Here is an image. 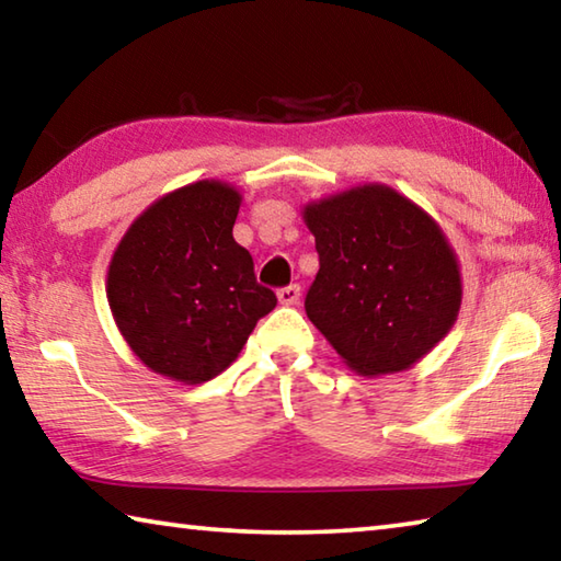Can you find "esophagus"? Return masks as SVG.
I'll return each mask as SVG.
<instances>
[{
  "label": "esophagus",
  "instance_id": "34e87169",
  "mask_svg": "<svg viewBox=\"0 0 561 561\" xmlns=\"http://www.w3.org/2000/svg\"><path fill=\"white\" fill-rule=\"evenodd\" d=\"M299 297H301L299 284H289V287H282L277 291V299L279 304H284V307H294V304H299Z\"/></svg>",
  "mask_w": 561,
  "mask_h": 561
}]
</instances>
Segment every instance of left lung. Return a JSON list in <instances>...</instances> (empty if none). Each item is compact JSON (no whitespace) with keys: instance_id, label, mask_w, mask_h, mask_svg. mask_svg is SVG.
Masks as SVG:
<instances>
[{"instance_id":"1","label":"left lung","mask_w":561,"mask_h":561,"mask_svg":"<svg viewBox=\"0 0 561 561\" xmlns=\"http://www.w3.org/2000/svg\"><path fill=\"white\" fill-rule=\"evenodd\" d=\"M319 252L304 309L358 376L411 368L448 334L462 284L438 222L388 185L304 207Z\"/></svg>"}]
</instances>
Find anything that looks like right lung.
Segmentation results:
<instances>
[{
  "label": "right lung",
  "mask_w": 561,
  "mask_h": 561,
  "mask_svg": "<svg viewBox=\"0 0 561 561\" xmlns=\"http://www.w3.org/2000/svg\"><path fill=\"white\" fill-rule=\"evenodd\" d=\"M242 195L220 180L173 190L136 217L108 264L106 297L126 344L180 383H205L240 356L277 307L234 242Z\"/></svg>",
  "instance_id": "1"
}]
</instances>
